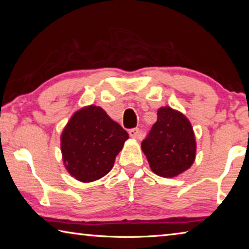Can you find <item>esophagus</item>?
<instances>
[{
  "label": "esophagus",
  "mask_w": 249,
  "mask_h": 249,
  "mask_svg": "<svg viewBox=\"0 0 249 249\" xmlns=\"http://www.w3.org/2000/svg\"><path fill=\"white\" fill-rule=\"evenodd\" d=\"M128 134H129L130 137L135 138V140H137V138H140L141 132H140V129H138V128H132V129H129Z\"/></svg>",
  "instance_id": "esophagus-1"
}]
</instances>
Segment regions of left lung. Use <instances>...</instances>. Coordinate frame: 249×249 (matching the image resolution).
I'll list each match as a JSON object with an SVG mask.
<instances>
[{
  "instance_id": "left-lung-1",
  "label": "left lung",
  "mask_w": 249,
  "mask_h": 249,
  "mask_svg": "<svg viewBox=\"0 0 249 249\" xmlns=\"http://www.w3.org/2000/svg\"><path fill=\"white\" fill-rule=\"evenodd\" d=\"M150 169L163 178H172L192 166L196 159V137L191 123L182 113L160 107L157 122L142 142Z\"/></svg>"
}]
</instances>
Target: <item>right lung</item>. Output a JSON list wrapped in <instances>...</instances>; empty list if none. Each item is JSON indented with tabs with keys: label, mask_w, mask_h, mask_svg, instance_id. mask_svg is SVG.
<instances>
[{
	"label": "right lung",
	"mask_w": 249,
	"mask_h": 249,
	"mask_svg": "<svg viewBox=\"0 0 249 249\" xmlns=\"http://www.w3.org/2000/svg\"><path fill=\"white\" fill-rule=\"evenodd\" d=\"M128 134L102 107L90 105L74 113L61 134L66 169L81 182L108 174Z\"/></svg>",
	"instance_id": "add662e5"
}]
</instances>
